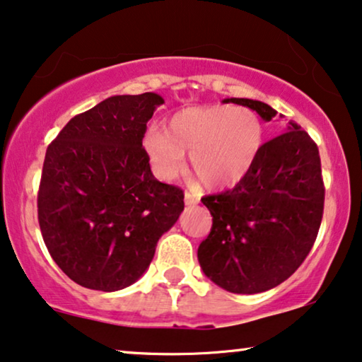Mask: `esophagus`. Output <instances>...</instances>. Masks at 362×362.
Here are the masks:
<instances>
[{
	"label": "esophagus",
	"instance_id": "esophagus-1",
	"mask_svg": "<svg viewBox=\"0 0 362 362\" xmlns=\"http://www.w3.org/2000/svg\"><path fill=\"white\" fill-rule=\"evenodd\" d=\"M197 204H199V199H197V197L192 194V192H185V205L192 206V205H197Z\"/></svg>",
	"mask_w": 362,
	"mask_h": 362
}]
</instances>
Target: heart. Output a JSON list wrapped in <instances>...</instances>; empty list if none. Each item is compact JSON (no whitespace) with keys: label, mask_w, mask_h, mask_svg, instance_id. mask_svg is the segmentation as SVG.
<instances>
[{"label":"heart","mask_w":362,"mask_h":362,"mask_svg":"<svg viewBox=\"0 0 362 362\" xmlns=\"http://www.w3.org/2000/svg\"><path fill=\"white\" fill-rule=\"evenodd\" d=\"M264 127L253 110L230 104H211L180 110L167 131L151 127L144 147L153 172L172 180L189 153L190 168L202 185L223 189L250 172L262 152Z\"/></svg>","instance_id":"heart-1"}]
</instances>
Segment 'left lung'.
Instances as JSON below:
<instances>
[{
	"label": "left lung",
	"mask_w": 362,
	"mask_h": 362,
	"mask_svg": "<svg viewBox=\"0 0 362 362\" xmlns=\"http://www.w3.org/2000/svg\"><path fill=\"white\" fill-rule=\"evenodd\" d=\"M269 122L262 100L225 99ZM214 216L199 263L216 286L255 295L291 276L311 252L325 206L320 151L300 125L263 144L250 172L231 190L202 199Z\"/></svg>",
	"instance_id": "1"
}]
</instances>
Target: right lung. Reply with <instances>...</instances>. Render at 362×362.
<instances>
[{
  "instance_id": "add662e5",
  "label": "right lung",
  "mask_w": 362,
  "mask_h": 362,
  "mask_svg": "<svg viewBox=\"0 0 362 362\" xmlns=\"http://www.w3.org/2000/svg\"><path fill=\"white\" fill-rule=\"evenodd\" d=\"M162 95H112L72 117L46 151L37 218L47 252L77 285L119 291L147 272L184 192L152 175L142 139Z\"/></svg>"
}]
</instances>
